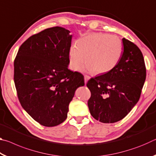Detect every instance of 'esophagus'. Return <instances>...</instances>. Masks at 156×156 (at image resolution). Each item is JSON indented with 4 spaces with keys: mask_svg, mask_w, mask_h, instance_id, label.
<instances>
[{
    "mask_svg": "<svg viewBox=\"0 0 156 156\" xmlns=\"http://www.w3.org/2000/svg\"><path fill=\"white\" fill-rule=\"evenodd\" d=\"M90 79V77H89V76H87L85 75L84 76V83L87 84V81Z\"/></svg>",
    "mask_w": 156,
    "mask_h": 156,
    "instance_id": "1",
    "label": "esophagus"
}]
</instances>
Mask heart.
Wrapping results in <instances>:
<instances>
[{
    "mask_svg": "<svg viewBox=\"0 0 156 156\" xmlns=\"http://www.w3.org/2000/svg\"><path fill=\"white\" fill-rule=\"evenodd\" d=\"M123 44L118 37L109 34L95 33L79 39L77 45L71 46L69 66L74 72L83 67L84 58L85 70L102 74L113 69L120 60Z\"/></svg>",
    "mask_w": 156,
    "mask_h": 156,
    "instance_id": "1",
    "label": "heart"
}]
</instances>
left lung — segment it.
<instances>
[{
  "label": "left lung",
  "instance_id": "left-lung-1",
  "mask_svg": "<svg viewBox=\"0 0 156 156\" xmlns=\"http://www.w3.org/2000/svg\"><path fill=\"white\" fill-rule=\"evenodd\" d=\"M124 51L115 67L88 81L91 96L88 100L91 115L103 123L123 119L137 104L146 79L142 52L135 44L122 38Z\"/></svg>",
  "mask_w": 156,
  "mask_h": 156
}]
</instances>
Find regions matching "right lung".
I'll return each instance as SVG.
<instances>
[{"mask_svg":"<svg viewBox=\"0 0 156 156\" xmlns=\"http://www.w3.org/2000/svg\"><path fill=\"white\" fill-rule=\"evenodd\" d=\"M69 33L54 27L34 34L21 44L14 60V83L21 106L45 126L64 122L76 90L84 85L83 75L68 69Z\"/></svg>","mask_w":156,"mask_h":156,"instance_id":"add662e5","label":"right lung"}]
</instances>
